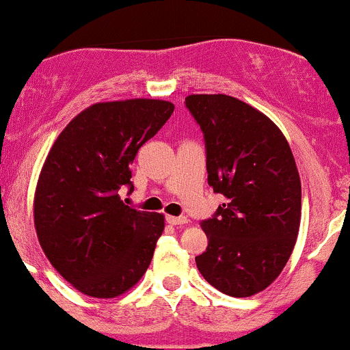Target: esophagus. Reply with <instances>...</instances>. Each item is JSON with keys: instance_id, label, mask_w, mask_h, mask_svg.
I'll use <instances>...</instances> for the list:
<instances>
[{"instance_id": "1", "label": "esophagus", "mask_w": 350, "mask_h": 350, "mask_svg": "<svg viewBox=\"0 0 350 350\" xmlns=\"http://www.w3.org/2000/svg\"><path fill=\"white\" fill-rule=\"evenodd\" d=\"M167 222L172 226H183L189 224V219L183 217V215H178V217H175V215H167Z\"/></svg>"}]
</instances>
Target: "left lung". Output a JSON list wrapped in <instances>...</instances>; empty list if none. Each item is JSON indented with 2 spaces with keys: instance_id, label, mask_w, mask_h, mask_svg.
Returning <instances> with one entry per match:
<instances>
[{
  "instance_id": "obj_1",
  "label": "left lung",
  "mask_w": 350,
  "mask_h": 350,
  "mask_svg": "<svg viewBox=\"0 0 350 350\" xmlns=\"http://www.w3.org/2000/svg\"><path fill=\"white\" fill-rule=\"evenodd\" d=\"M185 106L205 142L208 185L226 197L200 222L208 246L197 256L205 280L229 297L269 286L291 256L301 217V185L283 133L250 104L192 94Z\"/></svg>"
}]
</instances>
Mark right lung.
<instances>
[{
  "label": "right lung",
  "mask_w": 350,
  "mask_h": 350,
  "mask_svg": "<svg viewBox=\"0 0 350 350\" xmlns=\"http://www.w3.org/2000/svg\"><path fill=\"white\" fill-rule=\"evenodd\" d=\"M168 100L97 103L53 143L35 192V229L53 268L84 295L114 298L148 269L163 215L124 205L129 165L168 121Z\"/></svg>",
  "instance_id": "add662e5"
}]
</instances>
